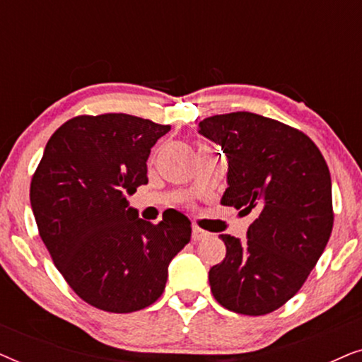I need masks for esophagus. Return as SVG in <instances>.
I'll list each match as a JSON object with an SVG mask.
<instances>
[{
    "instance_id": "obj_1",
    "label": "esophagus",
    "mask_w": 362,
    "mask_h": 362,
    "mask_svg": "<svg viewBox=\"0 0 362 362\" xmlns=\"http://www.w3.org/2000/svg\"><path fill=\"white\" fill-rule=\"evenodd\" d=\"M209 235V232L207 230H204V229H201V227H197V226H192V240H201V239H204V237H207Z\"/></svg>"
}]
</instances>
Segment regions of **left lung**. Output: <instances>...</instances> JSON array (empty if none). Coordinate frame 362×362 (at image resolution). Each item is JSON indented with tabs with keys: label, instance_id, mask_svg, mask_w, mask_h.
Listing matches in <instances>:
<instances>
[{
	"label": "left lung",
	"instance_id": "8db88e82",
	"mask_svg": "<svg viewBox=\"0 0 362 362\" xmlns=\"http://www.w3.org/2000/svg\"><path fill=\"white\" fill-rule=\"evenodd\" d=\"M199 133L229 160L222 204L257 212L244 242L221 235L226 259L209 270L211 291L234 313H272L298 293L329 240L328 165L303 132L257 113L207 117Z\"/></svg>",
	"mask_w": 362,
	"mask_h": 362
}]
</instances>
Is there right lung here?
Wrapping results in <instances>:
<instances>
[{
  "instance_id": "1",
  "label": "right lung",
  "mask_w": 362,
  "mask_h": 362,
  "mask_svg": "<svg viewBox=\"0 0 362 362\" xmlns=\"http://www.w3.org/2000/svg\"><path fill=\"white\" fill-rule=\"evenodd\" d=\"M170 130L127 113L74 117L49 138L33 175L39 235L69 286L98 310L155 303L168 265L191 240L181 212L151 224L127 201L148 182L151 148Z\"/></svg>"
}]
</instances>
